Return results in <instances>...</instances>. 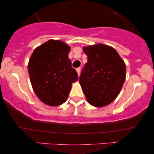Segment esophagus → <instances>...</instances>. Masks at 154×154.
Here are the masks:
<instances>
[{"label":"esophagus","mask_w":154,"mask_h":154,"mask_svg":"<svg viewBox=\"0 0 154 154\" xmlns=\"http://www.w3.org/2000/svg\"><path fill=\"white\" fill-rule=\"evenodd\" d=\"M76 71H77V75H78V76H79V75H80L81 69L80 68H77V69H76Z\"/></svg>","instance_id":"34e87169"}]
</instances>
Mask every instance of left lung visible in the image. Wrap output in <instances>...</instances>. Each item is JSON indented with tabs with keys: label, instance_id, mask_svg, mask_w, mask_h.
Listing matches in <instances>:
<instances>
[{
	"label": "left lung",
	"instance_id": "obj_1",
	"mask_svg": "<svg viewBox=\"0 0 154 154\" xmlns=\"http://www.w3.org/2000/svg\"><path fill=\"white\" fill-rule=\"evenodd\" d=\"M88 56L79 83L88 103L102 107L114 101L125 80L126 66L112 47L97 44L84 47Z\"/></svg>",
	"mask_w": 154,
	"mask_h": 154
}]
</instances>
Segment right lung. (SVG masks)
Returning a JSON list of instances; mask_svg holds the SVG:
<instances>
[{
	"instance_id": "right-lung-1",
	"label": "right lung",
	"mask_w": 154,
	"mask_h": 154,
	"mask_svg": "<svg viewBox=\"0 0 154 154\" xmlns=\"http://www.w3.org/2000/svg\"><path fill=\"white\" fill-rule=\"evenodd\" d=\"M70 47L60 40H50L36 48L29 63L30 82L39 99L56 106L67 99L72 84L78 75L72 67L68 54Z\"/></svg>"
}]
</instances>
